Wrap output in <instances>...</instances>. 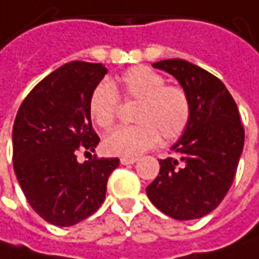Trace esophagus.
<instances>
[{"instance_id": "1", "label": "esophagus", "mask_w": 259, "mask_h": 259, "mask_svg": "<svg viewBox=\"0 0 259 259\" xmlns=\"http://www.w3.org/2000/svg\"><path fill=\"white\" fill-rule=\"evenodd\" d=\"M135 161H137V158H135V157H122V158H121V164H124V165L134 164Z\"/></svg>"}]
</instances>
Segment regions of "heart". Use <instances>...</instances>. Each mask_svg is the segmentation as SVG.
Listing matches in <instances>:
<instances>
[{
    "label": "heart",
    "mask_w": 259,
    "mask_h": 259,
    "mask_svg": "<svg viewBox=\"0 0 259 259\" xmlns=\"http://www.w3.org/2000/svg\"><path fill=\"white\" fill-rule=\"evenodd\" d=\"M121 91L125 101H134L133 119L137 124L115 128L104 138V151L109 155L135 157L153 148L160 137L170 141L183 134L192 118L189 95L182 86L167 85L165 77L147 66L125 70L116 82L104 80L89 98V116L101 128L114 124Z\"/></svg>",
    "instance_id": "obj_1"
}]
</instances>
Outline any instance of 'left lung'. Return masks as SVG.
<instances>
[{
  "label": "left lung",
  "mask_w": 259,
  "mask_h": 259,
  "mask_svg": "<svg viewBox=\"0 0 259 259\" xmlns=\"http://www.w3.org/2000/svg\"><path fill=\"white\" fill-rule=\"evenodd\" d=\"M153 66L179 80L189 95L192 118L171 147L176 157L160 160L147 196L173 219H199L221 204L234 182L245 140L238 106L222 80L199 66L182 59Z\"/></svg>",
  "instance_id": "obj_1"
}]
</instances>
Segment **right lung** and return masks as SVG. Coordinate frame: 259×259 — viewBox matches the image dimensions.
I'll return each mask as SVG.
<instances>
[{
	"label": "right lung",
	"mask_w": 259,
	"mask_h": 259,
	"mask_svg": "<svg viewBox=\"0 0 259 259\" xmlns=\"http://www.w3.org/2000/svg\"><path fill=\"white\" fill-rule=\"evenodd\" d=\"M101 63L70 62L46 76L27 95L13 126V163L27 202L46 222L72 226L104 203L108 177L118 158L79 163L99 137L89 116V98L106 75Z\"/></svg>",
	"instance_id": "right-lung-1"
}]
</instances>
